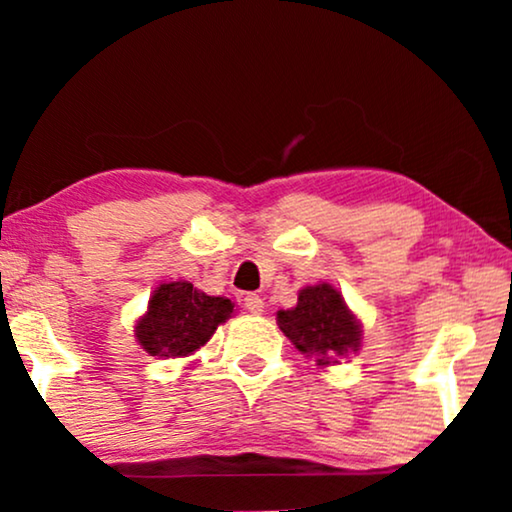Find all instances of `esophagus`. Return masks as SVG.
I'll return each mask as SVG.
<instances>
[{
	"instance_id": "esophagus-1",
	"label": "esophagus",
	"mask_w": 512,
	"mask_h": 512,
	"mask_svg": "<svg viewBox=\"0 0 512 512\" xmlns=\"http://www.w3.org/2000/svg\"><path fill=\"white\" fill-rule=\"evenodd\" d=\"M242 305L247 307V310L251 312V314H261L263 312V298L261 296H256V293H247V296L242 298Z\"/></svg>"
}]
</instances>
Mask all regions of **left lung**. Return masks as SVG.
Wrapping results in <instances>:
<instances>
[{
    "instance_id": "left-lung-1",
    "label": "left lung",
    "mask_w": 512,
    "mask_h": 512,
    "mask_svg": "<svg viewBox=\"0 0 512 512\" xmlns=\"http://www.w3.org/2000/svg\"><path fill=\"white\" fill-rule=\"evenodd\" d=\"M279 328L303 354H317L319 361L359 349L361 331L349 314L340 291L319 284L300 291L293 310L277 314Z\"/></svg>"
}]
</instances>
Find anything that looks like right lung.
Segmentation results:
<instances>
[{
  "instance_id": "1",
  "label": "right lung",
  "mask_w": 512,
  "mask_h": 512,
  "mask_svg": "<svg viewBox=\"0 0 512 512\" xmlns=\"http://www.w3.org/2000/svg\"><path fill=\"white\" fill-rule=\"evenodd\" d=\"M230 312L233 303L228 298L207 296L188 282L163 284L137 324V340L151 356H186L205 345Z\"/></svg>"
}]
</instances>
